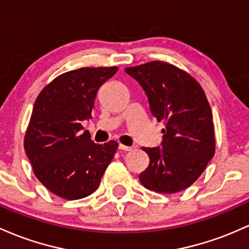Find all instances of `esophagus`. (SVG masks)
Returning <instances> with one entry per match:
<instances>
[{"label":"esophagus","mask_w":249,"mask_h":249,"mask_svg":"<svg viewBox=\"0 0 249 249\" xmlns=\"http://www.w3.org/2000/svg\"><path fill=\"white\" fill-rule=\"evenodd\" d=\"M119 149H121V150H125V152H128V150H132V149H133V147L125 146V144L120 143V144H119Z\"/></svg>","instance_id":"esophagus-1"}]
</instances>
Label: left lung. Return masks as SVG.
Wrapping results in <instances>:
<instances>
[{
	"mask_svg": "<svg viewBox=\"0 0 249 249\" xmlns=\"http://www.w3.org/2000/svg\"><path fill=\"white\" fill-rule=\"evenodd\" d=\"M124 71L143 88L152 115L166 125L162 148H142L149 166L140 173V181L163 194L188 188L215 154L213 114L205 91L192 75L162 61Z\"/></svg>",
	"mask_w": 249,
	"mask_h": 249,
	"instance_id": "8db88e82",
	"label": "left lung"
}]
</instances>
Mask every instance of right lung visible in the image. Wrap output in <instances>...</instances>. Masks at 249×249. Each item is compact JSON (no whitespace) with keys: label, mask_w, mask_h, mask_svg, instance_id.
Returning a JSON list of instances; mask_svg holds the SVG:
<instances>
[{"label":"right lung","mask_w":249,"mask_h":249,"mask_svg":"<svg viewBox=\"0 0 249 249\" xmlns=\"http://www.w3.org/2000/svg\"><path fill=\"white\" fill-rule=\"evenodd\" d=\"M117 67L71 71L48 83L36 99L24 150L35 177L57 196L79 200L93 194L115 155L116 141H91L82 121L91 119L99 88Z\"/></svg>","instance_id":"1"}]
</instances>
